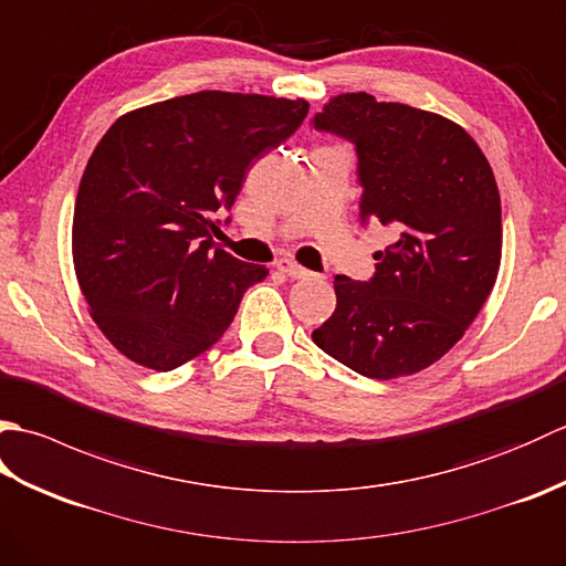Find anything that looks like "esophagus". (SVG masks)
Instances as JSON below:
<instances>
[{"label":"esophagus","instance_id":"1","mask_svg":"<svg viewBox=\"0 0 566 566\" xmlns=\"http://www.w3.org/2000/svg\"><path fill=\"white\" fill-rule=\"evenodd\" d=\"M274 268L280 270V272H284L286 276H292V280H308V276H314L308 270H304L302 264H296L292 260H276Z\"/></svg>","mask_w":566,"mask_h":566}]
</instances>
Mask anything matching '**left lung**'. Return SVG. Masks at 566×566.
I'll list each match as a JSON object with an SVG mask.
<instances>
[{
    "instance_id": "obj_1",
    "label": "left lung",
    "mask_w": 566,
    "mask_h": 566,
    "mask_svg": "<svg viewBox=\"0 0 566 566\" xmlns=\"http://www.w3.org/2000/svg\"><path fill=\"white\" fill-rule=\"evenodd\" d=\"M318 130L355 143L363 221L391 226L369 282L335 276L333 316L311 338L369 379L430 367L482 311L501 264V197L467 130L440 114L367 92L333 97Z\"/></svg>"
}]
</instances>
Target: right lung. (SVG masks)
Segmentation results:
<instances>
[{"mask_svg":"<svg viewBox=\"0 0 566 566\" xmlns=\"http://www.w3.org/2000/svg\"><path fill=\"white\" fill-rule=\"evenodd\" d=\"M306 99L203 90L118 116L80 179L72 262L90 316L130 363L167 371L219 343L268 268L213 248L248 167Z\"/></svg>","mask_w":566,"mask_h":566,"instance_id":"right-lung-1","label":"right lung"}]
</instances>
